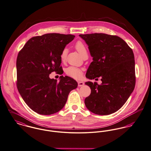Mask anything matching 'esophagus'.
I'll list each match as a JSON object with an SVG mask.
<instances>
[{"label":"esophagus","mask_w":151,"mask_h":151,"mask_svg":"<svg viewBox=\"0 0 151 151\" xmlns=\"http://www.w3.org/2000/svg\"><path fill=\"white\" fill-rule=\"evenodd\" d=\"M84 84V82H83V81H78V86H79V87H81Z\"/></svg>","instance_id":"esophagus-1"}]
</instances>
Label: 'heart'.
<instances>
[{
  "instance_id": "heart-1",
  "label": "heart",
  "mask_w": 151,
  "mask_h": 151,
  "mask_svg": "<svg viewBox=\"0 0 151 151\" xmlns=\"http://www.w3.org/2000/svg\"><path fill=\"white\" fill-rule=\"evenodd\" d=\"M75 47L83 58H84L86 56H88L87 49L85 45L81 41L77 42L75 45ZM68 50L67 47H65L63 49L60 53V59L62 62H65L68 54ZM65 73L69 76H71L75 79H80L83 76V70L80 68L73 66L69 67L67 68H66Z\"/></svg>"
}]
</instances>
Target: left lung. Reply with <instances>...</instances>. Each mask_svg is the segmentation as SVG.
<instances>
[{
  "mask_svg": "<svg viewBox=\"0 0 151 151\" xmlns=\"http://www.w3.org/2000/svg\"><path fill=\"white\" fill-rule=\"evenodd\" d=\"M88 45L93 62L86 77L101 76L102 83L88 81L91 89L85 99L86 107L93 114L107 115L118 111L133 92L136 83L134 54L121 37L106 34L79 35Z\"/></svg>",
  "mask_w": 151,
  "mask_h": 151,
  "instance_id": "1",
  "label": "left lung"
}]
</instances>
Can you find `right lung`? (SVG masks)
Returning a JSON list of instances; mask_svg holds the SVG:
<instances>
[{
    "instance_id": "right-lung-1",
    "label": "right lung",
    "mask_w": 151,
    "mask_h": 151,
    "mask_svg": "<svg viewBox=\"0 0 151 151\" xmlns=\"http://www.w3.org/2000/svg\"><path fill=\"white\" fill-rule=\"evenodd\" d=\"M75 37L55 33L34 36L19 52L17 86L27 106L39 114L61 110L70 91L78 87L70 77L61 76L59 81L49 77L52 72L63 74L60 53Z\"/></svg>"
}]
</instances>
